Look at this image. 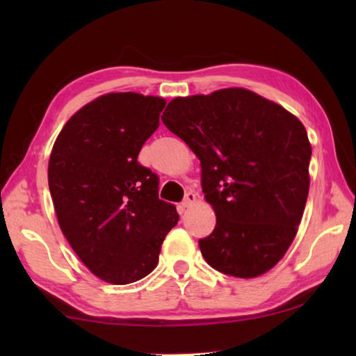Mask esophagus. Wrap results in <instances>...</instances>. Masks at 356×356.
<instances>
[{
    "instance_id": "esophagus-1",
    "label": "esophagus",
    "mask_w": 356,
    "mask_h": 356,
    "mask_svg": "<svg viewBox=\"0 0 356 356\" xmlns=\"http://www.w3.org/2000/svg\"><path fill=\"white\" fill-rule=\"evenodd\" d=\"M196 200H197L196 193H195V191H188V193H186V195H185V197H184L182 206H184V207H190V206H193V204L196 202Z\"/></svg>"
}]
</instances>
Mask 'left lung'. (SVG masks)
Wrapping results in <instances>:
<instances>
[{"instance_id": "8db88e82", "label": "left lung", "mask_w": 356, "mask_h": 356, "mask_svg": "<svg viewBox=\"0 0 356 356\" xmlns=\"http://www.w3.org/2000/svg\"><path fill=\"white\" fill-rule=\"evenodd\" d=\"M161 120L201 161L204 197L216 215L200 248L210 267L257 278L297 236L309 193L311 143L281 105L245 88L176 97Z\"/></svg>"}]
</instances>
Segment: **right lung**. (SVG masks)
Segmentation results:
<instances>
[{"mask_svg": "<svg viewBox=\"0 0 356 356\" xmlns=\"http://www.w3.org/2000/svg\"><path fill=\"white\" fill-rule=\"evenodd\" d=\"M166 100L110 92L80 108L53 144L48 186L64 237L89 272L130 284L159 264L179 213L159 200V177L138 154L159 129Z\"/></svg>", "mask_w": 356, "mask_h": 356, "instance_id": "add662e5", "label": "right lung"}]
</instances>
